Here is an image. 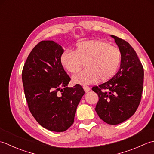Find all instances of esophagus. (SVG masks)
<instances>
[{
	"mask_svg": "<svg viewBox=\"0 0 154 154\" xmlns=\"http://www.w3.org/2000/svg\"><path fill=\"white\" fill-rule=\"evenodd\" d=\"M83 88H84V91H85L86 92H88V91H90V88L89 86H83Z\"/></svg>",
	"mask_w": 154,
	"mask_h": 154,
	"instance_id": "obj_1",
	"label": "esophagus"
}]
</instances>
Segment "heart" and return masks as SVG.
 <instances>
[{
  "label": "heart",
  "instance_id": "b5f03b06",
  "mask_svg": "<svg viewBox=\"0 0 154 154\" xmlns=\"http://www.w3.org/2000/svg\"><path fill=\"white\" fill-rule=\"evenodd\" d=\"M122 53L116 46L103 40H88L77 43L75 51L67 50L60 57L62 65L68 72L76 74L86 63V68L72 78L82 85L98 80L106 81L114 76L120 66Z\"/></svg>",
  "mask_w": 154,
  "mask_h": 154
}]
</instances>
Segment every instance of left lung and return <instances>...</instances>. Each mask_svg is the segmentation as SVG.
Masks as SVG:
<instances>
[{
	"instance_id": "obj_1",
	"label": "left lung",
	"mask_w": 154,
	"mask_h": 154,
	"mask_svg": "<svg viewBox=\"0 0 154 154\" xmlns=\"http://www.w3.org/2000/svg\"><path fill=\"white\" fill-rule=\"evenodd\" d=\"M111 36L122 53L120 70L109 80L92 89L98 95L95 110L100 118L108 124L116 125L130 118L138 108L144 73L138 56L130 44Z\"/></svg>"
}]
</instances>
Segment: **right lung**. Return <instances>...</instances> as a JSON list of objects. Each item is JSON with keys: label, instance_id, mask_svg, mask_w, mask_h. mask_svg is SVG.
I'll return each mask as SVG.
<instances>
[{"label": "right lung", "instance_id": "add662e5", "mask_svg": "<svg viewBox=\"0 0 154 154\" xmlns=\"http://www.w3.org/2000/svg\"><path fill=\"white\" fill-rule=\"evenodd\" d=\"M63 52L58 44L42 40L30 52L22 72L31 114L42 127L57 132L73 124L77 106L85 93L80 84L67 87L70 78L60 62Z\"/></svg>", "mask_w": 154, "mask_h": 154}]
</instances>
